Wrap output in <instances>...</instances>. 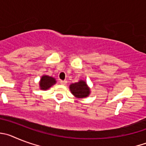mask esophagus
I'll list each match as a JSON object with an SVG mask.
<instances>
[{
	"label": "esophagus",
	"mask_w": 146,
	"mask_h": 146,
	"mask_svg": "<svg viewBox=\"0 0 146 146\" xmlns=\"http://www.w3.org/2000/svg\"><path fill=\"white\" fill-rule=\"evenodd\" d=\"M60 84H61V85H66V84L67 81H66V80H60Z\"/></svg>",
	"instance_id": "1"
}]
</instances>
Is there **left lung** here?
<instances>
[{
  "label": "left lung",
  "instance_id": "obj_1",
  "mask_svg": "<svg viewBox=\"0 0 146 146\" xmlns=\"http://www.w3.org/2000/svg\"><path fill=\"white\" fill-rule=\"evenodd\" d=\"M69 89L71 93L78 99L88 97L91 94V89L87 85V82L83 80H80L75 83H72L69 86Z\"/></svg>",
  "mask_w": 146,
  "mask_h": 146
}]
</instances>
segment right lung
Instances as JSON below:
<instances>
[{
  "label": "right lung",
  "mask_w": 146,
  "mask_h": 146,
  "mask_svg": "<svg viewBox=\"0 0 146 146\" xmlns=\"http://www.w3.org/2000/svg\"><path fill=\"white\" fill-rule=\"evenodd\" d=\"M55 83H56V80L54 77L47 75V74H44L40 78L39 88L41 90L46 91L52 87V86H54Z\"/></svg>",
  "instance_id": "1"
}]
</instances>
